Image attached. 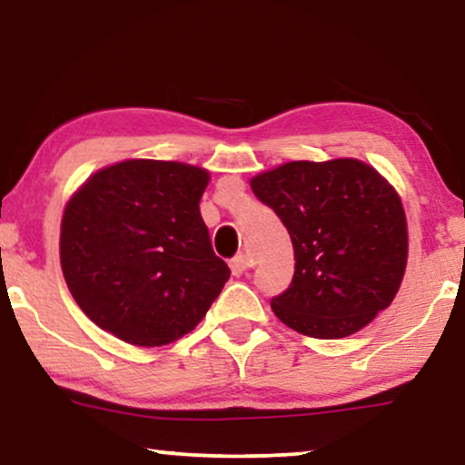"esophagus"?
<instances>
[{
    "label": "esophagus",
    "mask_w": 465,
    "mask_h": 465,
    "mask_svg": "<svg viewBox=\"0 0 465 465\" xmlns=\"http://www.w3.org/2000/svg\"><path fill=\"white\" fill-rule=\"evenodd\" d=\"M252 266H253V260L247 256V253H237V256L231 260V271H232V275H237V277L250 271Z\"/></svg>",
    "instance_id": "34e87169"
}]
</instances>
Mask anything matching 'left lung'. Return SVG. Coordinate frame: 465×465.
<instances>
[{
	"mask_svg": "<svg viewBox=\"0 0 465 465\" xmlns=\"http://www.w3.org/2000/svg\"><path fill=\"white\" fill-rule=\"evenodd\" d=\"M294 245V277L271 309L313 339H345L396 298L409 231L396 188L358 158L292 161L252 177Z\"/></svg>",
	"mask_w": 465,
	"mask_h": 465,
	"instance_id": "8db88e82",
	"label": "left lung"
}]
</instances>
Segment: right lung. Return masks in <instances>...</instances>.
<instances>
[{"label": "right lung", "instance_id": "right-lung-1", "mask_svg": "<svg viewBox=\"0 0 465 465\" xmlns=\"http://www.w3.org/2000/svg\"><path fill=\"white\" fill-rule=\"evenodd\" d=\"M207 183L194 164L131 158L75 190L61 220V269L88 320L139 347L194 330L231 277L201 218Z\"/></svg>", "mask_w": 465, "mask_h": 465}]
</instances>
